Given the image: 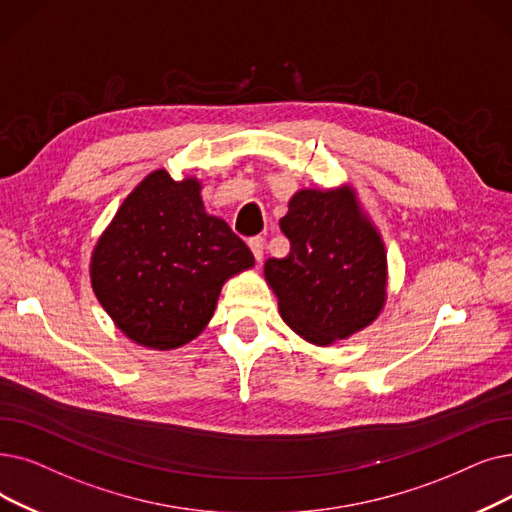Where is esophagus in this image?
I'll return each mask as SVG.
<instances>
[{"label": "esophagus", "mask_w": 512, "mask_h": 512, "mask_svg": "<svg viewBox=\"0 0 512 512\" xmlns=\"http://www.w3.org/2000/svg\"><path fill=\"white\" fill-rule=\"evenodd\" d=\"M263 247H265V240L261 236L249 238V249L253 251V257H255L257 263L263 259Z\"/></svg>", "instance_id": "1"}]
</instances>
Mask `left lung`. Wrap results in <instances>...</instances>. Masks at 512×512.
<instances>
[{"label":"left lung","mask_w":512,"mask_h":512,"mask_svg":"<svg viewBox=\"0 0 512 512\" xmlns=\"http://www.w3.org/2000/svg\"><path fill=\"white\" fill-rule=\"evenodd\" d=\"M280 230L291 253L265 261L282 320L314 345L368 326L385 303L387 255L349 188L299 190Z\"/></svg>","instance_id":"obj_1"}]
</instances>
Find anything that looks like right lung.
I'll use <instances>...</instances> for the list:
<instances>
[{"label": "right lung", "mask_w": 512, "mask_h": 512, "mask_svg": "<svg viewBox=\"0 0 512 512\" xmlns=\"http://www.w3.org/2000/svg\"><path fill=\"white\" fill-rule=\"evenodd\" d=\"M253 263L226 221L205 213L198 180L175 182L159 169L125 198L90 274L98 301L131 341L175 349L201 335L221 286Z\"/></svg>", "instance_id": "obj_1"}]
</instances>
